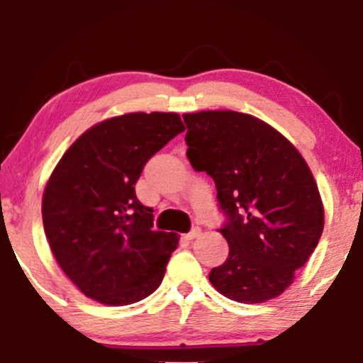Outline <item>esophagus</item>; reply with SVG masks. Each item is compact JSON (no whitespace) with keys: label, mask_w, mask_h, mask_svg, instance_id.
I'll use <instances>...</instances> for the list:
<instances>
[{"label":"esophagus","mask_w":363,"mask_h":363,"mask_svg":"<svg viewBox=\"0 0 363 363\" xmlns=\"http://www.w3.org/2000/svg\"><path fill=\"white\" fill-rule=\"evenodd\" d=\"M200 235H201V230L198 226H195L190 233H186L185 238H186V240H195V238H198Z\"/></svg>","instance_id":"obj_1"}]
</instances>
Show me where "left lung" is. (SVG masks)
<instances>
[{"instance_id":"1","label":"left lung","mask_w":363,"mask_h":363,"mask_svg":"<svg viewBox=\"0 0 363 363\" xmlns=\"http://www.w3.org/2000/svg\"><path fill=\"white\" fill-rule=\"evenodd\" d=\"M186 157L216 185L230 246L210 282L228 299L282 294L314 252L324 206L314 177L292 143L266 122L233 111L185 113Z\"/></svg>"}]
</instances>
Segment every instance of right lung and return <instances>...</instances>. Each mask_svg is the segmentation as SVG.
Segmentation results:
<instances>
[{
    "instance_id": "add662e5",
    "label": "right lung",
    "mask_w": 363,
    "mask_h": 363,
    "mask_svg": "<svg viewBox=\"0 0 363 363\" xmlns=\"http://www.w3.org/2000/svg\"><path fill=\"white\" fill-rule=\"evenodd\" d=\"M185 130L172 112L125 113L84 132L43 196L44 233L66 276L91 299L128 306L150 296L177 250L135 195L143 167Z\"/></svg>"
}]
</instances>
